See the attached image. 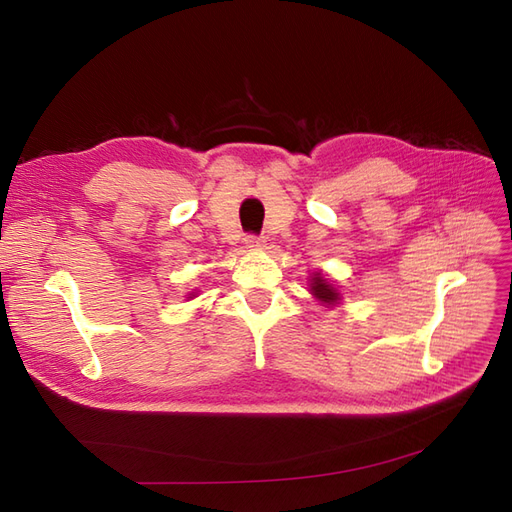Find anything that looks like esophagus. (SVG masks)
Masks as SVG:
<instances>
[{
    "label": "esophagus",
    "mask_w": 512,
    "mask_h": 512,
    "mask_svg": "<svg viewBox=\"0 0 512 512\" xmlns=\"http://www.w3.org/2000/svg\"><path fill=\"white\" fill-rule=\"evenodd\" d=\"M244 244H246L248 251H261V248L266 246V240L264 238H257V236H246Z\"/></svg>",
    "instance_id": "1"
}]
</instances>
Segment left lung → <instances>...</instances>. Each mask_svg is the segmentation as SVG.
<instances>
[{
    "label": "left lung",
    "instance_id": "left-lung-1",
    "mask_svg": "<svg viewBox=\"0 0 512 512\" xmlns=\"http://www.w3.org/2000/svg\"><path fill=\"white\" fill-rule=\"evenodd\" d=\"M309 291L311 296L321 304L326 306V309H332V306L341 304V291L339 287L334 285L332 281L326 279V274L321 270H313L309 276Z\"/></svg>",
    "mask_w": 512,
    "mask_h": 512
}]
</instances>
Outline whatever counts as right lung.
<instances>
[{
    "label": "right lung",
    "mask_w": 512,
    "mask_h": 512,
    "mask_svg": "<svg viewBox=\"0 0 512 512\" xmlns=\"http://www.w3.org/2000/svg\"><path fill=\"white\" fill-rule=\"evenodd\" d=\"M197 296V291H191V294H188V298H195Z\"/></svg>",
    "instance_id": "1"
}]
</instances>
